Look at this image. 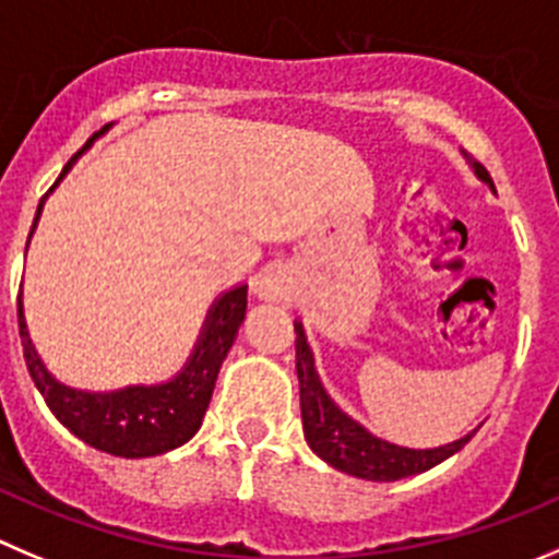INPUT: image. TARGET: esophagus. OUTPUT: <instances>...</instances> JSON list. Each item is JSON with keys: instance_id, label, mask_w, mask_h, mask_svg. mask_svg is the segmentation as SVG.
Returning a JSON list of instances; mask_svg holds the SVG:
<instances>
[{"instance_id": "esophagus-1", "label": "esophagus", "mask_w": 559, "mask_h": 559, "mask_svg": "<svg viewBox=\"0 0 559 559\" xmlns=\"http://www.w3.org/2000/svg\"><path fill=\"white\" fill-rule=\"evenodd\" d=\"M254 294L265 301H290V280L283 271H265L254 285Z\"/></svg>"}]
</instances>
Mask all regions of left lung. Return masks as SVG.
<instances>
[{
    "label": "left lung",
    "mask_w": 559,
    "mask_h": 559,
    "mask_svg": "<svg viewBox=\"0 0 559 559\" xmlns=\"http://www.w3.org/2000/svg\"><path fill=\"white\" fill-rule=\"evenodd\" d=\"M466 156V153H464ZM469 158V156H466ZM469 167L475 169L477 178L483 183L491 186V175L486 173L483 164H477L475 158H469ZM296 326V373H299V395H301V425H305V439L310 444L312 453L318 459L326 461L334 469L345 472V475H354L359 480H376V483H392L401 480V477L419 475V472H428L430 466L442 464L450 455L459 453L466 442H469L472 433H466L459 442L442 444V448L433 450H412L401 448V444H392L386 439L370 433L365 425L356 423L354 417L343 412L337 403L329 397V392L323 390L321 379H318L316 359H312L310 343H307V334L301 321L294 323Z\"/></svg>",
    "instance_id": "1"
}]
</instances>
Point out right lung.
Here are the masks:
<instances>
[{"label": "right lung", "mask_w": 559, "mask_h": 559, "mask_svg": "<svg viewBox=\"0 0 559 559\" xmlns=\"http://www.w3.org/2000/svg\"><path fill=\"white\" fill-rule=\"evenodd\" d=\"M95 140H98V134H93V140H87V145L66 164V169L55 180V186L46 191V197L60 186V180L71 173L76 158ZM46 197L37 205L32 233H35L37 219H40ZM243 316H247V285H236L211 305L203 332L197 337L194 350H191L178 376H173L164 384H136L115 392H82L60 384L46 370L44 359L37 356L35 345H32L24 305H21L19 296V332L21 345H24V359L37 392L46 397V406L90 448L100 450V453L120 455V459H151V455L169 453V450L189 442L191 436L200 430L205 408H209L211 395H214L216 376H219L227 350L236 343Z\"/></svg>", "instance_id": "right-lung-1"}]
</instances>
